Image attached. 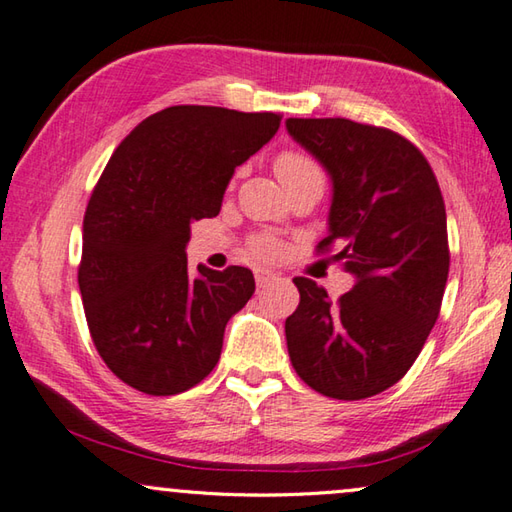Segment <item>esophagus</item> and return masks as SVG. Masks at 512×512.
<instances>
[{
	"instance_id": "esophagus-1",
	"label": "esophagus",
	"mask_w": 512,
	"mask_h": 512,
	"mask_svg": "<svg viewBox=\"0 0 512 512\" xmlns=\"http://www.w3.org/2000/svg\"><path fill=\"white\" fill-rule=\"evenodd\" d=\"M273 280H275V273L268 271V268H255V282H257L259 288L266 286L268 282H273Z\"/></svg>"
}]
</instances>
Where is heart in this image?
Returning <instances> with one entry per match:
<instances>
[{
    "mask_svg": "<svg viewBox=\"0 0 512 512\" xmlns=\"http://www.w3.org/2000/svg\"><path fill=\"white\" fill-rule=\"evenodd\" d=\"M275 174L277 179H280V183L286 185L295 179H302V176L322 174V170L318 163L309 159V156H304L300 152H282L275 159ZM253 250L262 257H273L277 253V244L273 239H257Z\"/></svg>",
    "mask_w": 512,
    "mask_h": 512,
    "instance_id": "obj_1",
    "label": "heart"
}]
</instances>
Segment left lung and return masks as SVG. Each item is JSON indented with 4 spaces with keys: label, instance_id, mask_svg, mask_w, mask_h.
<instances>
[{
    "label": "left lung",
    "instance_id": "1",
    "mask_svg": "<svg viewBox=\"0 0 512 512\" xmlns=\"http://www.w3.org/2000/svg\"><path fill=\"white\" fill-rule=\"evenodd\" d=\"M286 132L331 179L333 255L353 288L333 304L324 288L295 277L300 304L284 331L306 385L360 401L398 383L439 318L448 282V221L430 163L383 127L347 118H288Z\"/></svg>",
    "mask_w": 512,
    "mask_h": 512
}]
</instances>
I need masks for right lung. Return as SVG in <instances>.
Returning <instances> with one entry per match:
<instances>
[{"label": "right lung", "mask_w": 512, "mask_h": 512, "mask_svg": "<svg viewBox=\"0 0 512 512\" xmlns=\"http://www.w3.org/2000/svg\"><path fill=\"white\" fill-rule=\"evenodd\" d=\"M280 129L277 114L179 105L138 123L87 206L78 284L94 345L138 392L172 396L206 378L228 320L255 293L244 266L188 271L190 226L217 217L235 167Z\"/></svg>", "instance_id": "right-lung-1"}]
</instances>
